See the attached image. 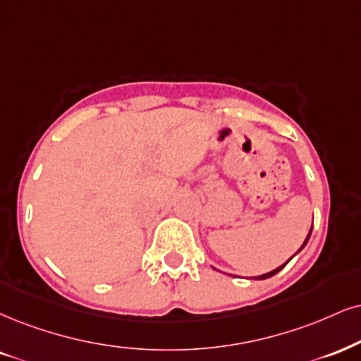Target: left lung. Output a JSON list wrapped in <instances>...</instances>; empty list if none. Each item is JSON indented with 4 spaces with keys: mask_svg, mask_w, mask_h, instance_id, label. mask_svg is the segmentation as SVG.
Wrapping results in <instances>:
<instances>
[{
    "mask_svg": "<svg viewBox=\"0 0 361 361\" xmlns=\"http://www.w3.org/2000/svg\"><path fill=\"white\" fill-rule=\"evenodd\" d=\"M311 229H313V228H311ZM311 229H310V233H308V235H306V239H305L303 246H301L300 249H298V252H300V251H301V249H303V247L306 246V243H308V239H310V235H311ZM291 259H293V256H291V257H289V259H288L286 262H284V264H283V266H279V268H276V269H273V271H269V273H266V274L256 276V278H255V279H266V278H271V276H274L276 273H279V271H281V269L284 268V266H286V264H288V262H289V261H291Z\"/></svg>",
    "mask_w": 361,
    "mask_h": 361,
    "instance_id": "obj_1",
    "label": "left lung"
}]
</instances>
